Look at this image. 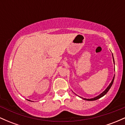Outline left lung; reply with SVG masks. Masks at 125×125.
<instances>
[{"mask_svg":"<svg viewBox=\"0 0 125 125\" xmlns=\"http://www.w3.org/2000/svg\"><path fill=\"white\" fill-rule=\"evenodd\" d=\"M112 57H113V63H114V64H115V61H114V58H113V54H112ZM114 79H115V76H113L112 81L111 82H110V83L109 84V86L107 87V88L106 89L104 90L102 93H101V94H99V95L97 96H96V97H93V98H91V99H86V98H83V97H82L81 96H79V97H81V98L83 99V100H88V101H93V100H96L99 99H100V97H103V96H104L105 95V94L107 93V92H108L109 90V89H110V87H111V86H112V84H113V81H114ZM76 95H77V94H76Z\"/></svg>","mask_w":125,"mask_h":125,"instance_id":"left-lung-1","label":"left lung"}]
</instances>
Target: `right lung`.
I'll return each mask as SVG.
<instances>
[{"mask_svg":"<svg viewBox=\"0 0 125 125\" xmlns=\"http://www.w3.org/2000/svg\"><path fill=\"white\" fill-rule=\"evenodd\" d=\"M29 100V101H30V102H32V101H31V100Z\"/></svg>","mask_w":125,"mask_h":125,"instance_id":"1","label":"right lung"}]
</instances>
